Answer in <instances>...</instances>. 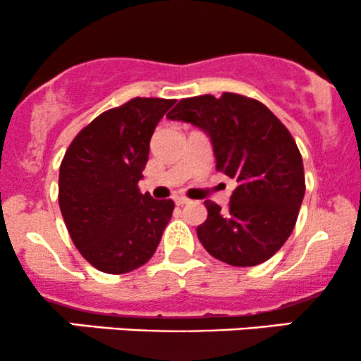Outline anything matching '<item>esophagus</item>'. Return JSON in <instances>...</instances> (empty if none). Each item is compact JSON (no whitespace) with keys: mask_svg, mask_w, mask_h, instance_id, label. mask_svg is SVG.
Returning a JSON list of instances; mask_svg holds the SVG:
<instances>
[{"mask_svg":"<svg viewBox=\"0 0 361 361\" xmlns=\"http://www.w3.org/2000/svg\"><path fill=\"white\" fill-rule=\"evenodd\" d=\"M174 204L176 205H187V204H190V200L187 199V197H174Z\"/></svg>","mask_w":361,"mask_h":361,"instance_id":"1","label":"esophagus"}]
</instances>
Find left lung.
<instances>
[{"instance_id": "left-lung-1", "label": "left lung", "mask_w": 361, "mask_h": 361, "mask_svg": "<svg viewBox=\"0 0 361 361\" xmlns=\"http://www.w3.org/2000/svg\"><path fill=\"white\" fill-rule=\"evenodd\" d=\"M168 118L204 130L216 169L238 183L226 211L205 200L207 219L197 228L205 250L235 267L271 259L290 238L305 195L302 154L286 126L262 102L231 92L181 99Z\"/></svg>"}]
</instances>
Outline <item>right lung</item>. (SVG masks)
<instances>
[{
	"label": "right lung",
	"instance_id": "1",
	"mask_svg": "<svg viewBox=\"0 0 361 361\" xmlns=\"http://www.w3.org/2000/svg\"><path fill=\"white\" fill-rule=\"evenodd\" d=\"M174 99L135 97L80 130L59 166V209L97 271L125 274L156 252L174 202L140 193L150 137Z\"/></svg>",
	"mask_w": 361,
	"mask_h": 361
}]
</instances>
